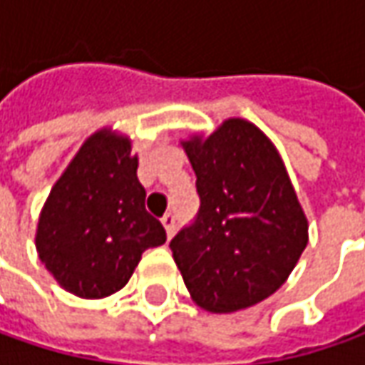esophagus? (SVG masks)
Listing matches in <instances>:
<instances>
[{
    "mask_svg": "<svg viewBox=\"0 0 365 365\" xmlns=\"http://www.w3.org/2000/svg\"><path fill=\"white\" fill-rule=\"evenodd\" d=\"M162 223H164V227H166V233H168V237H173L175 235L176 230V215L170 211V213H166L164 217H162Z\"/></svg>",
    "mask_w": 365,
    "mask_h": 365,
    "instance_id": "esophagus-1",
    "label": "esophagus"
}]
</instances>
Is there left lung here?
Here are the masks:
<instances>
[{
  "label": "left lung",
  "instance_id": "8db88e82",
  "mask_svg": "<svg viewBox=\"0 0 365 365\" xmlns=\"http://www.w3.org/2000/svg\"><path fill=\"white\" fill-rule=\"evenodd\" d=\"M185 150L201 207L170 250L190 297L211 313L268 299L307 247V217L276 148L250 121L227 120Z\"/></svg>",
  "mask_w": 365,
  "mask_h": 365
}]
</instances>
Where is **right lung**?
I'll return each instance as SVG.
<instances>
[{"label":"right lung","mask_w":365,"mask_h":365,"mask_svg":"<svg viewBox=\"0 0 365 365\" xmlns=\"http://www.w3.org/2000/svg\"><path fill=\"white\" fill-rule=\"evenodd\" d=\"M130 142L97 132L50 190L38 221L36 250L63 288L103 299L128 284L142 254L166 242L146 211Z\"/></svg>","instance_id":"obj_1"}]
</instances>
